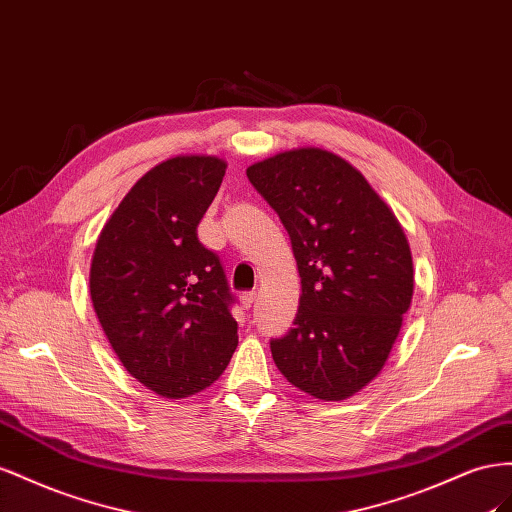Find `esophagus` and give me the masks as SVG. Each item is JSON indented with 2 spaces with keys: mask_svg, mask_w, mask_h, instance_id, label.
I'll use <instances>...</instances> for the list:
<instances>
[{
  "mask_svg": "<svg viewBox=\"0 0 512 512\" xmlns=\"http://www.w3.org/2000/svg\"><path fill=\"white\" fill-rule=\"evenodd\" d=\"M255 298H257V291H244V294H242V304L246 306V309H251Z\"/></svg>",
  "mask_w": 512,
  "mask_h": 512,
  "instance_id": "34e87169",
  "label": "esophagus"
}]
</instances>
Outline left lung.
<instances>
[{"mask_svg": "<svg viewBox=\"0 0 512 512\" xmlns=\"http://www.w3.org/2000/svg\"><path fill=\"white\" fill-rule=\"evenodd\" d=\"M289 233L302 296L272 339L289 384L321 401L352 397L384 369L414 294L410 244L364 175L319 148L281 152L246 169Z\"/></svg>", "mask_w": 512, "mask_h": 512, "instance_id": "obj_1", "label": "left lung"}]
</instances>
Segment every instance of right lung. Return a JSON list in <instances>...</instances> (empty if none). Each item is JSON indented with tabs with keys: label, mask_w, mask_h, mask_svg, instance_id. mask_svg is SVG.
<instances>
[{
	"label": "right lung",
	"mask_w": 512,
	"mask_h": 512,
	"mask_svg": "<svg viewBox=\"0 0 512 512\" xmlns=\"http://www.w3.org/2000/svg\"><path fill=\"white\" fill-rule=\"evenodd\" d=\"M227 163L175 156L130 188L102 227L90 294L124 369L165 399H184L223 375L238 345L221 259L197 227Z\"/></svg>",
	"instance_id": "right-lung-1"
}]
</instances>
